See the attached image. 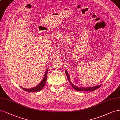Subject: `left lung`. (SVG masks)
Returning a JSON list of instances; mask_svg holds the SVG:
<instances>
[{
	"label": "left lung",
	"mask_w": 120,
	"mask_h": 120,
	"mask_svg": "<svg viewBox=\"0 0 120 120\" xmlns=\"http://www.w3.org/2000/svg\"><path fill=\"white\" fill-rule=\"evenodd\" d=\"M65 74L67 75V76L68 77V79L69 81V82H70V83L71 84V86L73 88V89L74 90H75L76 91H93L95 90L96 89H97V88H98L99 87L101 86V85H97L95 86H93V87H77L76 86L74 85V84H73L72 83V82L71 81V79H70V77H69V75L68 72V71H67V70H65Z\"/></svg>",
	"instance_id": "1"
}]
</instances>
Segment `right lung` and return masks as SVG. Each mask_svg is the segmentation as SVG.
Instances as JSON below:
<instances>
[{"label":"right lung","mask_w":120,"mask_h":120,"mask_svg":"<svg viewBox=\"0 0 120 120\" xmlns=\"http://www.w3.org/2000/svg\"><path fill=\"white\" fill-rule=\"evenodd\" d=\"M48 68L46 70V71L45 72L44 77L43 78L42 80L41 81L40 83L34 87L32 88H30V89H26L22 87H20L21 88L24 90L25 91H26L28 92H37L39 91L42 90L43 88L44 87V86H45V84H46V82L47 81V73H48Z\"/></svg>","instance_id":"1"}]
</instances>
